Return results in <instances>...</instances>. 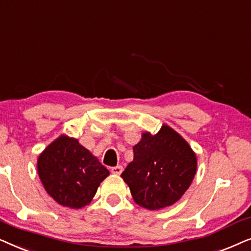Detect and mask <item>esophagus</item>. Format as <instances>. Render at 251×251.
Here are the masks:
<instances>
[{
  "mask_svg": "<svg viewBox=\"0 0 251 251\" xmlns=\"http://www.w3.org/2000/svg\"><path fill=\"white\" fill-rule=\"evenodd\" d=\"M122 172H123V166L117 165V166H113V168H111V173H113V175L119 176Z\"/></svg>",
  "mask_w": 251,
  "mask_h": 251,
  "instance_id": "obj_1",
  "label": "esophagus"
}]
</instances>
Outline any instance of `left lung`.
Listing matches in <instances>:
<instances>
[{
    "mask_svg": "<svg viewBox=\"0 0 251 251\" xmlns=\"http://www.w3.org/2000/svg\"><path fill=\"white\" fill-rule=\"evenodd\" d=\"M134 158L122 173L135 203L148 210L172 205L188 189L198 160L188 143L163 125L156 135L143 133L133 147Z\"/></svg>",
    "mask_w": 251,
    "mask_h": 251,
    "instance_id": "8db88e82",
    "label": "left lung"
}]
</instances>
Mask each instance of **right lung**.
Segmentation results:
<instances>
[{
    "label": "right lung",
    "instance_id": "add662e5",
    "mask_svg": "<svg viewBox=\"0 0 251 251\" xmlns=\"http://www.w3.org/2000/svg\"><path fill=\"white\" fill-rule=\"evenodd\" d=\"M38 172L47 193L58 204L80 209L94 198L109 171L76 139L62 135L38 159Z\"/></svg>",
    "mask_w": 251,
    "mask_h": 251
}]
</instances>
